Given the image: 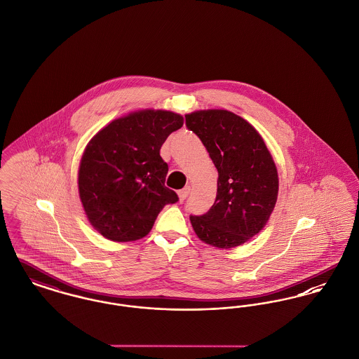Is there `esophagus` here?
I'll list each match as a JSON object with an SVG mask.
<instances>
[{"instance_id":"1","label":"esophagus","mask_w":359,"mask_h":359,"mask_svg":"<svg viewBox=\"0 0 359 359\" xmlns=\"http://www.w3.org/2000/svg\"><path fill=\"white\" fill-rule=\"evenodd\" d=\"M189 193H190V187H187V188H184L182 190H180V191H178V197H180V201H184V200H187V197H188Z\"/></svg>"}]
</instances>
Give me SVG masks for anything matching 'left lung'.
<instances>
[{"label":"left lung","mask_w":359,"mask_h":359,"mask_svg":"<svg viewBox=\"0 0 359 359\" xmlns=\"http://www.w3.org/2000/svg\"><path fill=\"white\" fill-rule=\"evenodd\" d=\"M185 118L219 172L213 205L201 216L191 215V226L207 245H243L266 226L277 203L278 174L271 154L258 131L229 111H197Z\"/></svg>","instance_id":"left-lung-1"}]
</instances>
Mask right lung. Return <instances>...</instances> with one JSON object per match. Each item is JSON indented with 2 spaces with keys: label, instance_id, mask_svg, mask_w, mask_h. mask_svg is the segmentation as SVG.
<instances>
[{
  "label": "right lung",
  "instance_id": "1",
  "mask_svg": "<svg viewBox=\"0 0 359 359\" xmlns=\"http://www.w3.org/2000/svg\"><path fill=\"white\" fill-rule=\"evenodd\" d=\"M184 124L181 114L144 109L116 118L86 146L78 170L85 213L109 241L144 238L168 204L178 201L165 187L168 163L161 147Z\"/></svg>",
  "mask_w": 359,
  "mask_h": 359
}]
</instances>
